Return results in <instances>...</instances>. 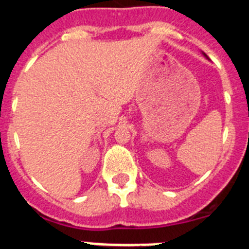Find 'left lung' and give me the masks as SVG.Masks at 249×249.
<instances>
[{
  "label": "left lung",
  "mask_w": 249,
  "mask_h": 249,
  "mask_svg": "<svg viewBox=\"0 0 249 249\" xmlns=\"http://www.w3.org/2000/svg\"><path fill=\"white\" fill-rule=\"evenodd\" d=\"M202 54H203V56L206 57V58H208V57H207V54H206V53H203V52H202Z\"/></svg>",
  "instance_id": "1"
}]
</instances>
